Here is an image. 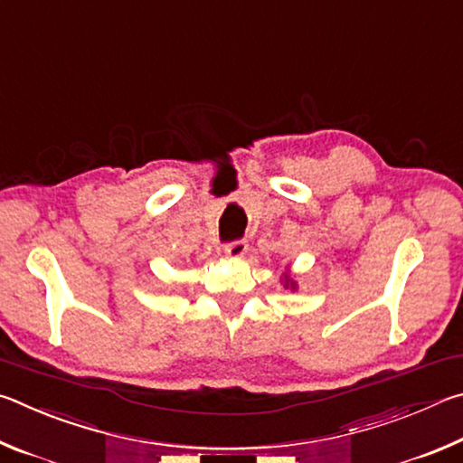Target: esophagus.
<instances>
[{
    "mask_svg": "<svg viewBox=\"0 0 463 463\" xmlns=\"http://www.w3.org/2000/svg\"><path fill=\"white\" fill-rule=\"evenodd\" d=\"M247 249H249L247 241H242V239L241 241H231V242H226V245H224V253L237 260V257H242L247 253Z\"/></svg>",
    "mask_w": 463,
    "mask_h": 463,
    "instance_id": "34e87169",
    "label": "esophagus"
}]
</instances>
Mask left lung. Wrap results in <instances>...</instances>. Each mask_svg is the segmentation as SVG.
Instances as JSON below:
<instances>
[{
    "label": "left lung",
    "instance_id": "obj_1",
    "mask_svg": "<svg viewBox=\"0 0 463 463\" xmlns=\"http://www.w3.org/2000/svg\"><path fill=\"white\" fill-rule=\"evenodd\" d=\"M284 288H296V281L294 279H289V276H286V284H284Z\"/></svg>",
    "mask_w": 463,
    "mask_h": 463
}]
</instances>
